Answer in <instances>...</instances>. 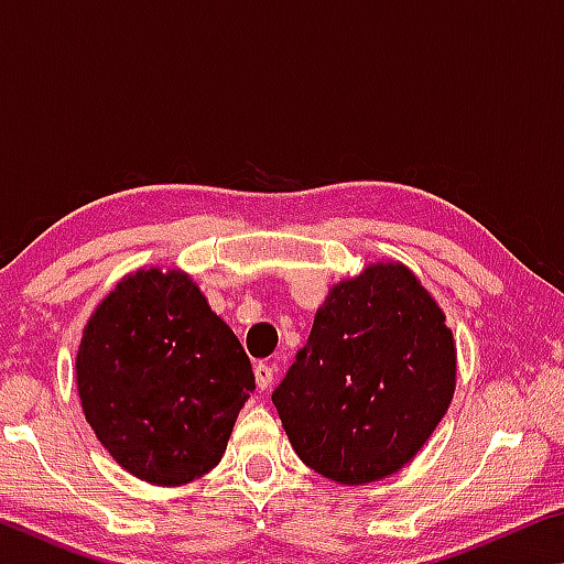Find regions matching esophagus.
<instances>
[{
    "mask_svg": "<svg viewBox=\"0 0 564 564\" xmlns=\"http://www.w3.org/2000/svg\"><path fill=\"white\" fill-rule=\"evenodd\" d=\"M256 386H259L261 390H269L273 386V378H275V368L269 366V362H259L256 366Z\"/></svg>",
    "mask_w": 564,
    "mask_h": 564,
    "instance_id": "obj_1",
    "label": "esophagus"
}]
</instances>
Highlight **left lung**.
Wrapping results in <instances>:
<instances>
[{
	"mask_svg": "<svg viewBox=\"0 0 564 564\" xmlns=\"http://www.w3.org/2000/svg\"><path fill=\"white\" fill-rule=\"evenodd\" d=\"M453 390L443 311L405 265L378 263L330 291L271 398L305 465L362 485L425 445Z\"/></svg>",
	"mask_w": 564,
	"mask_h": 564,
	"instance_id": "obj_1",
	"label": "left lung"
}]
</instances>
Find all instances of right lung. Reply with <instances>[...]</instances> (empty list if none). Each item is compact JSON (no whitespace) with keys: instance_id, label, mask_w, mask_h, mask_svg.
I'll return each instance as SVG.
<instances>
[{"instance_id":"right-lung-1","label":"right lung","mask_w":564,"mask_h":564,"mask_svg":"<svg viewBox=\"0 0 564 564\" xmlns=\"http://www.w3.org/2000/svg\"><path fill=\"white\" fill-rule=\"evenodd\" d=\"M76 386L113 460L174 488L221 460L256 380L241 343L196 283L151 269L123 279L94 311Z\"/></svg>"}]
</instances>
